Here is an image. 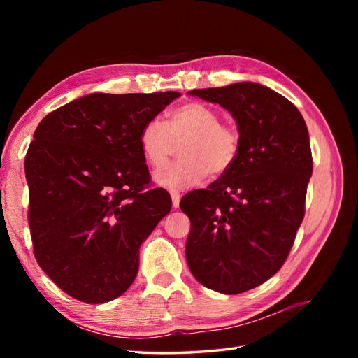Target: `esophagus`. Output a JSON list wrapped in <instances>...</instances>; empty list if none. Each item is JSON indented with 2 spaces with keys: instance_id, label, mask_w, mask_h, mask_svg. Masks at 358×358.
Returning <instances> with one entry per match:
<instances>
[{
  "instance_id": "34e87169",
  "label": "esophagus",
  "mask_w": 358,
  "mask_h": 358,
  "mask_svg": "<svg viewBox=\"0 0 358 358\" xmlns=\"http://www.w3.org/2000/svg\"><path fill=\"white\" fill-rule=\"evenodd\" d=\"M170 196H171L173 208L178 209V208H179V203H180V192L176 191V189H171V191H170Z\"/></svg>"
}]
</instances>
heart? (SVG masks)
<instances>
[{
	"label": "heart",
	"instance_id": "1",
	"mask_svg": "<svg viewBox=\"0 0 358 358\" xmlns=\"http://www.w3.org/2000/svg\"><path fill=\"white\" fill-rule=\"evenodd\" d=\"M180 159L155 175V182L170 189L197 185L206 176H218L230 170L239 155L241 137L237 129L221 122L213 107L201 101H188L167 115V121L152 117L138 133L140 150L154 169L166 166L180 143Z\"/></svg>",
	"mask_w": 358,
	"mask_h": 358
}]
</instances>
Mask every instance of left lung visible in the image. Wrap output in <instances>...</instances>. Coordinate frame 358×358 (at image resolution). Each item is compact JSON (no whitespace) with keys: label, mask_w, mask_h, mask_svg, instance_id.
<instances>
[{"label":"left lung","mask_w":358,"mask_h":358,"mask_svg":"<svg viewBox=\"0 0 358 358\" xmlns=\"http://www.w3.org/2000/svg\"><path fill=\"white\" fill-rule=\"evenodd\" d=\"M188 94L231 113L241 149L209 189L180 200L191 221L187 263L206 288L241 294L272 278L294 243L312 175L308 127L294 104L259 83Z\"/></svg>","instance_id":"obj_1"}]
</instances>
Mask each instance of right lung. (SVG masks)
I'll use <instances>...</instances> for the list:
<instances>
[{
    "mask_svg": "<svg viewBox=\"0 0 358 358\" xmlns=\"http://www.w3.org/2000/svg\"><path fill=\"white\" fill-rule=\"evenodd\" d=\"M178 96L95 92L38 124L25 157L31 239L69 296L99 305L136 279L140 245L171 209L166 189L149 188L138 133Z\"/></svg>",
    "mask_w": 358,
    "mask_h": 358,
    "instance_id": "obj_1",
    "label": "right lung"
}]
</instances>
